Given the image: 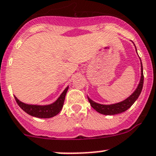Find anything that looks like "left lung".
<instances>
[{"label":"left lung","mask_w":156,"mask_h":156,"mask_svg":"<svg viewBox=\"0 0 156 156\" xmlns=\"http://www.w3.org/2000/svg\"><path fill=\"white\" fill-rule=\"evenodd\" d=\"M137 51V50H136ZM141 80H140L139 84H138V87L136 88L134 93L129 96L127 99L125 101H121V102L117 103L114 104H109V105H105V104H98V103L93 101L90 98H88L91 107L94 110L99 112L100 114H104V115H114V114H121L122 112H125V111L131 108V106L135 102L137 99L139 97L140 94L141 92V90L143 87L144 83V75H143V68H142V63L141 61Z\"/></svg>","instance_id":"8db88e82"}]
</instances>
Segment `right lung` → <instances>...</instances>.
<instances>
[{"instance_id": "1", "label": "right lung", "mask_w": 156, "mask_h": 156, "mask_svg": "<svg viewBox=\"0 0 156 156\" xmlns=\"http://www.w3.org/2000/svg\"><path fill=\"white\" fill-rule=\"evenodd\" d=\"M69 87H67L58 99L54 103L48 105H34V104H27L20 101L15 96V101L18 106L31 116L39 118H50L55 116L60 112L63 107L65 97L66 94Z\"/></svg>"}]
</instances>
